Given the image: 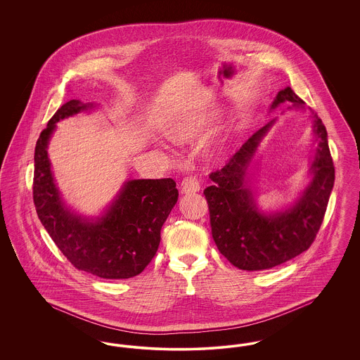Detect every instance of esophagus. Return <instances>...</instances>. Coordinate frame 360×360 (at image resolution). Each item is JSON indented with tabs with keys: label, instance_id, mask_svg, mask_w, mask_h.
Segmentation results:
<instances>
[{
	"label": "esophagus",
	"instance_id": "34e87169",
	"mask_svg": "<svg viewBox=\"0 0 360 360\" xmlns=\"http://www.w3.org/2000/svg\"><path fill=\"white\" fill-rule=\"evenodd\" d=\"M201 188V182L197 176H188L186 179H184L182 182V194H193L200 191Z\"/></svg>",
	"mask_w": 360,
	"mask_h": 360
}]
</instances>
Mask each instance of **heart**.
<instances>
[{"label": "heart", "mask_w": 360, "mask_h": 360, "mask_svg": "<svg viewBox=\"0 0 360 360\" xmlns=\"http://www.w3.org/2000/svg\"><path fill=\"white\" fill-rule=\"evenodd\" d=\"M206 119L202 116H185L169 127V136L175 143H188L198 136L205 127Z\"/></svg>", "instance_id": "heart-1"}]
</instances>
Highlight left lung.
Masks as SVG:
<instances>
[{"mask_svg":"<svg viewBox=\"0 0 360 360\" xmlns=\"http://www.w3.org/2000/svg\"><path fill=\"white\" fill-rule=\"evenodd\" d=\"M285 101H290L295 108L305 105L291 87H286L276 94L271 109ZM313 119V132L319 141L310 167L313 179L289 209L271 214L262 213L244 181L260 140L275 120L250 137L221 170L209 175L213 185L206 188L204 194L209 206L212 236L219 251L240 270L273 269L307 251L316 239L333 188L335 166L326 125L316 113Z\"/></svg>","mask_w":360,"mask_h":360,"instance_id":"8db88e82","label":"left lung"}]
</instances>
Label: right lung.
<instances>
[{
  "label": "right lung",
  "instance_id": "1",
  "mask_svg": "<svg viewBox=\"0 0 360 360\" xmlns=\"http://www.w3.org/2000/svg\"><path fill=\"white\" fill-rule=\"evenodd\" d=\"M91 106L79 100L63 103L41 131L34 147V207L75 269L105 279H127L140 274L155 257L178 190L172 178L134 179L125 182L116 201L96 221L70 212L53 182L47 146L58 121Z\"/></svg>",
  "mask_w": 360,
  "mask_h": 360
}]
</instances>
